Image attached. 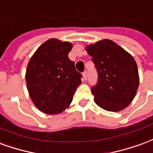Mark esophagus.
Returning a JSON list of instances; mask_svg holds the SVG:
<instances>
[{"instance_id":"esophagus-1","label":"esophagus","mask_w":153,"mask_h":153,"mask_svg":"<svg viewBox=\"0 0 153 153\" xmlns=\"http://www.w3.org/2000/svg\"><path fill=\"white\" fill-rule=\"evenodd\" d=\"M87 76H88V72L86 71H85L83 72V79H84L85 81H86L87 80Z\"/></svg>"}]
</instances>
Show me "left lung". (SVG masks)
<instances>
[{
	"label": "left lung",
	"mask_w": 153,
	"mask_h": 153,
	"mask_svg": "<svg viewBox=\"0 0 153 153\" xmlns=\"http://www.w3.org/2000/svg\"><path fill=\"white\" fill-rule=\"evenodd\" d=\"M85 50L98 72V82L91 88L94 102L108 112L126 108L134 100L139 85L133 56L108 39L89 45Z\"/></svg>",
	"instance_id": "8db88e82"
}]
</instances>
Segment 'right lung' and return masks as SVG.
<instances>
[{
  "instance_id": "1",
  "label": "right lung",
  "mask_w": 153,
  "mask_h": 153,
  "mask_svg": "<svg viewBox=\"0 0 153 153\" xmlns=\"http://www.w3.org/2000/svg\"><path fill=\"white\" fill-rule=\"evenodd\" d=\"M72 44L55 38L41 45L26 70L27 88L34 105L46 114L63 112L81 84V74L69 59Z\"/></svg>"
}]
</instances>
